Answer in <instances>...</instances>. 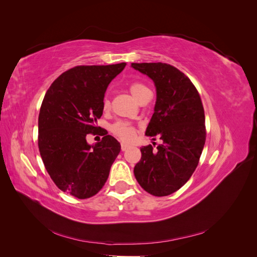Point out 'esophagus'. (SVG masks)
Returning <instances> with one entry per match:
<instances>
[{
  "instance_id": "1",
  "label": "esophagus",
  "mask_w": 257,
  "mask_h": 257,
  "mask_svg": "<svg viewBox=\"0 0 257 257\" xmlns=\"http://www.w3.org/2000/svg\"><path fill=\"white\" fill-rule=\"evenodd\" d=\"M130 148V146L128 145H126V144H124V143H122L121 144V150L122 151H126L127 149Z\"/></svg>"
}]
</instances>
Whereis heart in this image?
Masks as SVG:
<instances>
[{"label":"heart","instance_id":"heart-1","mask_svg":"<svg viewBox=\"0 0 257 257\" xmlns=\"http://www.w3.org/2000/svg\"><path fill=\"white\" fill-rule=\"evenodd\" d=\"M128 90L132 93V95H133L137 100H139V102H142V100L146 96L151 94L150 89L148 88L145 83H143L141 81L131 82L128 84ZM103 108H104V110H108L110 108V100L107 96L104 97ZM110 132L114 136L121 139L122 142L130 143L135 138L136 127L134 124H132L131 122L118 121V122L113 123L110 126Z\"/></svg>","mask_w":257,"mask_h":257}]
</instances>
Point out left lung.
I'll use <instances>...</instances> for the list:
<instances>
[{"mask_svg":"<svg viewBox=\"0 0 257 257\" xmlns=\"http://www.w3.org/2000/svg\"><path fill=\"white\" fill-rule=\"evenodd\" d=\"M157 87L154 113L146 135L163 144L141 148L134 175L154 196H167L188 182L198 165L206 142L205 111L195 85L184 73L167 63H132ZM157 144H153L155 146Z\"/></svg>","mask_w":257,"mask_h":257,"instance_id":"obj_1","label":"left lung"}]
</instances>
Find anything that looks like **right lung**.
<instances>
[{
	"label": "right lung",
	"mask_w": 257,
	"mask_h": 257,
	"mask_svg": "<svg viewBox=\"0 0 257 257\" xmlns=\"http://www.w3.org/2000/svg\"><path fill=\"white\" fill-rule=\"evenodd\" d=\"M126 63L78 65L67 69L47 90L38 115V149L52 181L71 195L94 196L109 176L120 143L96 126L108 84ZM89 134L103 136L90 146Z\"/></svg>",
	"instance_id": "add662e5"
}]
</instances>
